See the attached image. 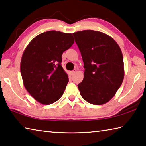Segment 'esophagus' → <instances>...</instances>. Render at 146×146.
<instances>
[{
	"label": "esophagus",
	"instance_id": "esophagus-1",
	"mask_svg": "<svg viewBox=\"0 0 146 146\" xmlns=\"http://www.w3.org/2000/svg\"><path fill=\"white\" fill-rule=\"evenodd\" d=\"M76 70H74V71H70V74L71 75H74V74L75 73V72H76Z\"/></svg>",
	"mask_w": 146,
	"mask_h": 146
}]
</instances>
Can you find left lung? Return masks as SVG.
Wrapping results in <instances>:
<instances>
[{
  "label": "left lung",
  "instance_id": "obj_1",
  "mask_svg": "<svg viewBox=\"0 0 146 146\" xmlns=\"http://www.w3.org/2000/svg\"><path fill=\"white\" fill-rule=\"evenodd\" d=\"M73 35L84 64V79L78 84L80 95L92 104H104L123 82L122 51L114 39L102 32L84 30Z\"/></svg>",
  "mask_w": 146,
  "mask_h": 146
}]
</instances>
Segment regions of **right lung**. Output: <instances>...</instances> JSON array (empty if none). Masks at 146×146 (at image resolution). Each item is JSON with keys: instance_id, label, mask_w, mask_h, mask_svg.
<instances>
[{"instance_id": "1", "label": "right lung", "mask_w": 146, "mask_h": 146, "mask_svg": "<svg viewBox=\"0 0 146 146\" xmlns=\"http://www.w3.org/2000/svg\"><path fill=\"white\" fill-rule=\"evenodd\" d=\"M74 43L71 33L48 31L28 44L21 62L24 86L36 101L49 105L65 91L68 75L61 66L62 55Z\"/></svg>"}]
</instances>
